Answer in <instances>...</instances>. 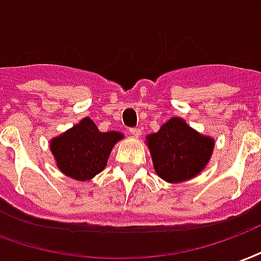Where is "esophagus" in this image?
I'll return each mask as SVG.
<instances>
[{
    "label": "esophagus",
    "mask_w": 261,
    "mask_h": 261,
    "mask_svg": "<svg viewBox=\"0 0 261 261\" xmlns=\"http://www.w3.org/2000/svg\"><path fill=\"white\" fill-rule=\"evenodd\" d=\"M130 134L134 137H140L142 134V130L140 127H133V128H130Z\"/></svg>",
    "instance_id": "34e87169"
}]
</instances>
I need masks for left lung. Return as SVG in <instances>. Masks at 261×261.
Wrapping results in <instances>:
<instances>
[{"mask_svg": "<svg viewBox=\"0 0 261 261\" xmlns=\"http://www.w3.org/2000/svg\"><path fill=\"white\" fill-rule=\"evenodd\" d=\"M156 174L167 182L194 178L209 163L214 140L195 131L184 119L171 117L158 133L146 137Z\"/></svg>", "mask_w": 261, "mask_h": 261, "instance_id": "obj_1", "label": "left lung"}]
</instances>
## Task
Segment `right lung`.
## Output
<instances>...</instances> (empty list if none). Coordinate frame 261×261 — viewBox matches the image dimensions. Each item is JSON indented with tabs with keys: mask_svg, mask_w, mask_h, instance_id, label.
Segmentation results:
<instances>
[{
	"mask_svg": "<svg viewBox=\"0 0 261 261\" xmlns=\"http://www.w3.org/2000/svg\"><path fill=\"white\" fill-rule=\"evenodd\" d=\"M121 138L119 131L102 133L90 117H84L79 124L52 138L49 148L63 174L86 181L105 169L112 148Z\"/></svg>",
	"mask_w": 261,
	"mask_h": 261,
	"instance_id": "1",
	"label": "right lung"
}]
</instances>
